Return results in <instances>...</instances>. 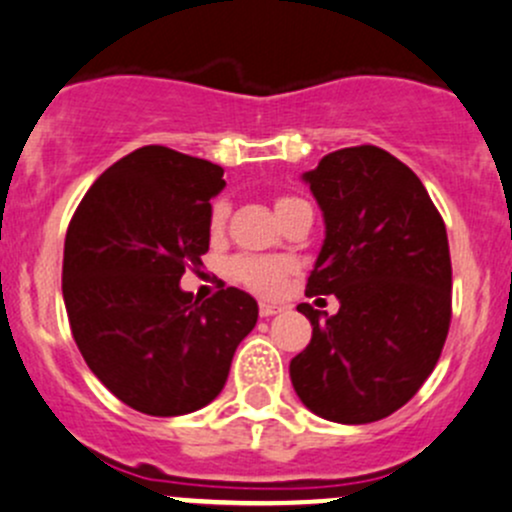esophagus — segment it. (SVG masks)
I'll return each instance as SVG.
<instances>
[{"label":"esophagus","instance_id":"esophagus-1","mask_svg":"<svg viewBox=\"0 0 512 512\" xmlns=\"http://www.w3.org/2000/svg\"><path fill=\"white\" fill-rule=\"evenodd\" d=\"M282 307H277V304H270V302H260V317H275V314H280Z\"/></svg>","mask_w":512,"mask_h":512}]
</instances>
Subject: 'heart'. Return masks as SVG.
<instances>
[{"label":"heart","instance_id":"heart-1","mask_svg":"<svg viewBox=\"0 0 512 512\" xmlns=\"http://www.w3.org/2000/svg\"><path fill=\"white\" fill-rule=\"evenodd\" d=\"M294 198H280L275 203V208H282V205L289 203ZM227 220V205L223 200L213 205L210 210V230L220 232L223 230ZM292 262L285 260V257H260V255H237L232 257L230 265H227V275L235 282L245 285L247 289L257 294H265V297H272V294L280 292L285 287L287 275L292 272Z\"/></svg>","mask_w":512,"mask_h":512}]
</instances>
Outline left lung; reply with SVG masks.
Segmentation results:
<instances>
[{"label": "left lung", "instance_id": "8db88e82", "mask_svg": "<svg viewBox=\"0 0 512 512\" xmlns=\"http://www.w3.org/2000/svg\"><path fill=\"white\" fill-rule=\"evenodd\" d=\"M327 237L302 302L312 342L289 361L302 404L337 423L391 416L423 386L451 327V252L441 213L409 165L384 148L334 151L304 173Z\"/></svg>", "mask_w": 512, "mask_h": 512}]
</instances>
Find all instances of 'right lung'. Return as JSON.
Masks as SVG:
<instances>
[{"label": "right lung", "instance_id": "obj_1", "mask_svg": "<svg viewBox=\"0 0 512 512\" xmlns=\"http://www.w3.org/2000/svg\"><path fill=\"white\" fill-rule=\"evenodd\" d=\"M223 168L165 146L113 163L76 208L64 242L71 334L103 386L148 416H180L223 391L257 302L237 287L200 302L180 277L210 245Z\"/></svg>", "mask_w": 512, "mask_h": 512}]
</instances>
